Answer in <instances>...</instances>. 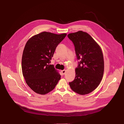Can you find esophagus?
Returning <instances> with one entry per match:
<instances>
[{
    "mask_svg": "<svg viewBox=\"0 0 124 124\" xmlns=\"http://www.w3.org/2000/svg\"><path fill=\"white\" fill-rule=\"evenodd\" d=\"M61 73H62L63 75H65V73H66V70H61Z\"/></svg>",
    "mask_w": 124,
    "mask_h": 124,
    "instance_id": "esophagus-1",
    "label": "esophagus"
}]
</instances>
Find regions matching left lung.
Wrapping results in <instances>:
<instances>
[{"mask_svg": "<svg viewBox=\"0 0 124 124\" xmlns=\"http://www.w3.org/2000/svg\"><path fill=\"white\" fill-rule=\"evenodd\" d=\"M68 38L75 47L77 59L75 79L69 82L72 90L80 95L94 91L100 84L103 75L104 60L100 46L87 33L79 31L70 33Z\"/></svg>", "mask_w": 124, "mask_h": 124, "instance_id": "left-lung-1", "label": "left lung"}]
</instances>
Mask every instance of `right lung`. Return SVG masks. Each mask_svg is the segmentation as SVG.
Wrapping results in <instances>:
<instances>
[{"instance_id": "add662e5", "label": "right lung", "mask_w": 124, "mask_h": 124, "mask_svg": "<svg viewBox=\"0 0 124 124\" xmlns=\"http://www.w3.org/2000/svg\"><path fill=\"white\" fill-rule=\"evenodd\" d=\"M66 35L45 31L32 36L26 43L22 60L23 75L28 86L36 93H49L60 79V75L49 63Z\"/></svg>"}]
</instances>
